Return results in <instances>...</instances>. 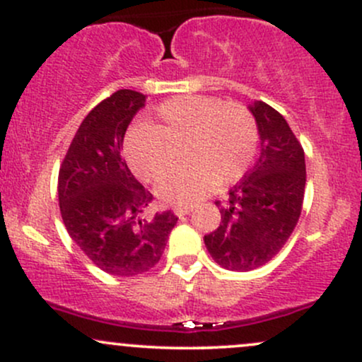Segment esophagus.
<instances>
[{
    "label": "esophagus",
    "instance_id": "obj_1",
    "mask_svg": "<svg viewBox=\"0 0 362 362\" xmlns=\"http://www.w3.org/2000/svg\"><path fill=\"white\" fill-rule=\"evenodd\" d=\"M173 213H175L178 218H182V216L192 213V207H175V209H173Z\"/></svg>",
    "mask_w": 362,
    "mask_h": 362
}]
</instances>
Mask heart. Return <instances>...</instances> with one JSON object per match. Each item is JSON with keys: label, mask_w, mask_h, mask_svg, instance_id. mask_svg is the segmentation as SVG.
Listing matches in <instances>:
<instances>
[{"label": "heart", "mask_w": 362, "mask_h": 362, "mask_svg": "<svg viewBox=\"0 0 362 362\" xmlns=\"http://www.w3.org/2000/svg\"><path fill=\"white\" fill-rule=\"evenodd\" d=\"M155 126L134 127L124 155L134 175L156 182L177 165H187L156 187L167 204L189 207L218 185L235 184L253 163L259 131L252 114L238 103L213 97H180L161 103Z\"/></svg>", "instance_id": "b5f03b06"}]
</instances>
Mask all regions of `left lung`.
I'll use <instances>...</instances> for the list:
<instances>
[{
	"label": "left lung",
	"instance_id": "1",
	"mask_svg": "<svg viewBox=\"0 0 362 362\" xmlns=\"http://www.w3.org/2000/svg\"><path fill=\"white\" fill-rule=\"evenodd\" d=\"M260 156L243 180L216 201L218 230L204 236L207 252L228 271H253L277 255L300 219L306 185L305 151L286 119L264 102L250 105Z\"/></svg>",
	"mask_w": 362,
	"mask_h": 362
}]
</instances>
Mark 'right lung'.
I'll use <instances>...</instances> for the list:
<instances>
[{"instance_id": "1", "label": "right lung", "mask_w": 362, "mask_h": 362, "mask_svg": "<svg viewBox=\"0 0 362 362\" xmlns=\"http://www.w3.org/2000/svg\"><path fill=\"white\" fill-rule=\"evenodd\" d=\"M144 102L139 91L119 90L98 103L78 127L57 178L69 236L112 276L134 277L151 271L178 219L172 211L144 216L153 194L120 156L124 134Z\"/></svg>"}]
</instances>
